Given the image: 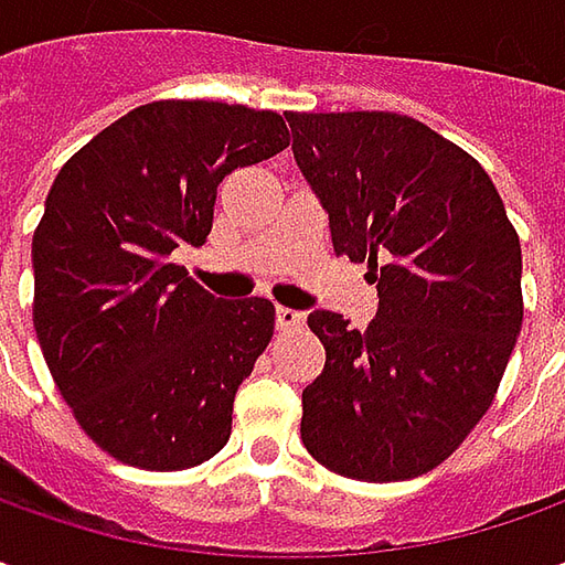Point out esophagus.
Returning a JSON list of instances; mask_svg holds the SVG:
<instances>
[{
  "label": "esophagus",
  "instance_id": "34e87169",
  "mask_svg": "<svg viewBox=\"0 0 565 565\" xmlns=\"http://www.w3.org/2000/svg\"><path fill=\"white\" fill-rule=\"evenodd\" d=\"M305 323V315L301 311H295V308H276V330H282V333H289V330H298Z\"/></svg>",
  "mask_w": 565,
  "mask_h": 565
}]
</instances>
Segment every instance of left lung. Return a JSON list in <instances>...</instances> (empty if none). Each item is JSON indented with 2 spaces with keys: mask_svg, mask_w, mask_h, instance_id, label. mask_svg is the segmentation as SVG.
Wrapping results in <instances>:
<instances>
[{
  "mask_svg": "<svg viewBox=\"0 0 565 565\" xmlns=\"http://www.w3.org/2000/svg\"><path fill=\"white\" fill-rule=\"evenodd\" d=\"M292 153L337 254L367 260L377 317L311 311L327 364L301 440L355 481L437 468L490 408L522 330V248L490 175L396 113H289Z\"/></svg>",
  "mask_w": 565,
  "mask_h": 565,
  "instance_id": "obj_1",
  "label": "left lung"
}]
</instances>
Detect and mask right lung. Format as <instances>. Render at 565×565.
<instances>
[{"instance_id":"obj_1","label":"right lung","mask_w":565,"mask_h":565,"mask_svg":"<svg viewBox=\"0 0 565 565\" xmlns=\"http://www.w3.org/2000/svg\"><path fill=\"white\" fill-rule=\"evenodd\" d=\"M286 147L276 113L160 99L58 169L33 232V330L77 424L119 462L179 471L226 446L276 311L210 295L172 250L204 245L232 169Z\"/></svg>"}]
</instances>
